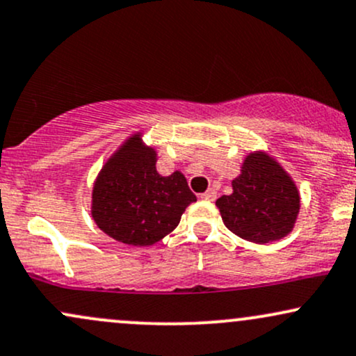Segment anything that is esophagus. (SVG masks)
<instances>
[{
    "instance_id": "1",
    "label": "esophagus",
    "mask_w": 356,
    "mask_h": 356,
    "mask_svg": "<svg viewBox=\"0 0 356 356\" xmlns=\"http://www.w3.org/2000/svg\"><path fill=\"white\" fill-rule=\"evenodd\" d=\"M199 197L204 199V201H214V199H216V191L214 189H207L206 192H202V194L199 195Z\"/></svg>"
}]
</instances>
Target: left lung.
Here are the masks:
<instances>
[{
	"instance_id": "1",
	"label": "left lung",
	"mask_w": 356,
	"mask_h": 356,
	"mask_svg": "<svg viewBox=\"0 0 356 356\" xmlns=\"http://www.w3.org/2000/svg\"><path fill=\"white\" fill-rule=\"evenodd\" d=\"M216 206L227 229L251 243L266 244L293 231L300 192L275 159L254 152L232 181V194L219 197Z\"/></svg>"
}]
</instances>
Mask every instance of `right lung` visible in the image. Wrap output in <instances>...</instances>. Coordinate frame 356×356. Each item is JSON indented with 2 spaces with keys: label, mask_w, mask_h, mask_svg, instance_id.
<instances>
[{
  "label": "right lung",
  "mask_w": 356,
  "mask_h": 356,
  "mask_svg": "<svg viewBox=\"0 0 356 356\" xmlns=\"http://www.w3.org/2000/svg\"><path fill=\"white\" fill-rule=\"evenodd\" d=\"M157 154L136 134L108 159L93 184L92 218L105 234L129 246H152L177 227L195 195L184 174L162 177Z\"/></svg>",
  "instance_id": "obj_1"
}]
</instances>
